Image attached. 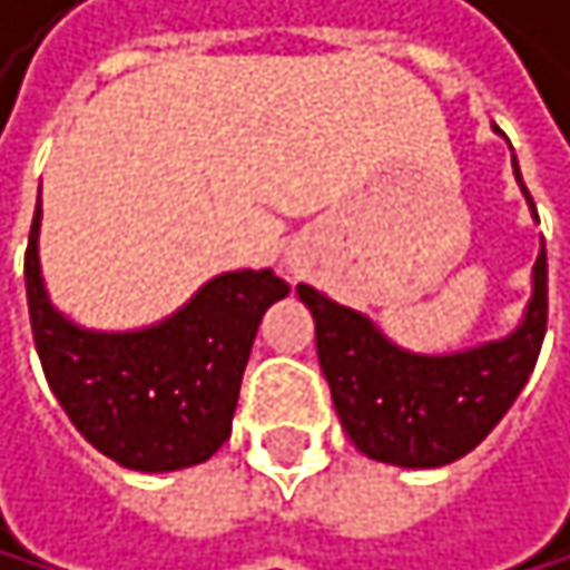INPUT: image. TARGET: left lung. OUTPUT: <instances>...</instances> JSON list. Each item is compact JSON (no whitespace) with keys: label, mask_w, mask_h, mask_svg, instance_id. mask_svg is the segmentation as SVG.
Segmentation results:
<instances>
[{"label":"left lung","mask_w":570,"mask_h":570,"mask_svg":"<svg viewBox=\"0 0 570 570\" xmlns=\"http://www.w3.org/2000/svg\"><path fill=\"white\" fill-rule=\"evenodd\" d=\"M513 174L537 218L533 198ZM530 301L510 335L444 355L390 342L368 314L301 283L317 335V362L352 444L386 465L441 469L485 441L527 386L547 332V253L530 273Z\"/></svg>","instance_id":"1"}]
</instances>
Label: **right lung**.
Masks as SVG:
<instances>
[{
    "label": "right lung",
    "mask_w": 570,
    "mask_h": 570,
    "mask_svg": "<svg viewBox=\"0 0 570 570\" xmlns=\"http://www.w3.org/2000/svg\"><path fill=\"white\" fill-rule=\"evenodd\" d=\"M37 205L27 304L43 376L81 438L132 472L202 465L228 441L238 386L269 304L291 294L273 269L212 276L170 317L136 332H95L50 304Z\"/></svg>",
    "instance_id": "right-lung-1"
}]
</instances>
